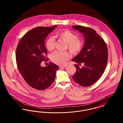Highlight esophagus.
Wrapping results in <instances>:
<instances>
[{
  "label": "esophagus",
  "instance_id": "1",
  "mask_svg": "<svg viewBox=\"0 0 123 123\" xmlns=\"http://www.w3.org/2000/svg\"><path fill=\"white\" fill-rule=\"evenodd\" d=\"M66 67V66H59V68H61H61H65Z\"/></svg>",
  "mask_w": 123,
  "mask_h": 123
}]
</instances>
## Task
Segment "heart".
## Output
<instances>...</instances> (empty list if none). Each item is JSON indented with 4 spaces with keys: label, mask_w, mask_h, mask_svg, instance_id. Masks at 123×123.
<instances>
[{
    "label": "heart",
    "mask_w": 123,
    "mask_h": 123,
    "mask_svg": "<svg viewBox=\"0 0 123 123\" xmlns=\"http://www.w3.org/2000/svg\"><path fill=\"white\" fill-rule=\"evenodd\" d=\"M57 36L63 40L66 43L70 52L75 54L80 51L82 48V42L76 35L68 30H64L58 33ZM55 45V39L53 36L48 37L46 42V46L49 51H52ZM70 58V55L66 52L56 51L51 56L53 62L58 65H64Z\"/></svg>",
    "instance_id": "b5f03b06"
}]
</instances>
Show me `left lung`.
Instances as JSON below:
<instances>
[{
  "label": "left lung",
  "instance_id": "1",
  "mask_svg": "<svg viewBox=\"0 0 123 123\" xmlns=\"http://www.w3.org/2000/svg\"><path fill=\"white\" fill-rule=\"evenodd\" d=\"M72 28L80 32L85 39L82 50L72 60L79 65L83 63L84 66L80 68L78 65H74L77 70L72 78L81 86H90L99 80L105 70L108 57L107 46L94 30L81 25H73Z\"/></svg>",
  "mask_w": 123,
  "mask_h": 123
}]
</instances>
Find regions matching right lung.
<instances>
[{
	"label": "right lung",
	"instance_id": "right-lung-1",
	"mask_svg": "<svg viewBox=\"0 0 123 123\" xmlns=\"http://www.w3.org/2000/svg\"><path fill=\"white\" fill-rule=\"evenodd\" d=\"M56 27L57 25H54L33 29L23 36L17 48L18 70L26 82L38 90H44L50 86L59 69L57 65L52 62L46 67L41 65L42 61L46 60L45 38Z\"/></svg>",
	"mask_w": 123,
	"mask_h": 123
}]
</instances>
